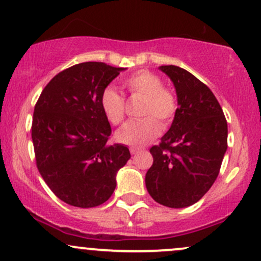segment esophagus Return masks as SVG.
<instances>
[{
  "instance_id": "1",
  "label": "esophagus",
  "mask_w": 261,
  "mask_h": 261,
  "mask_svg": "<svg viewBox=\"0 0 261 261\" xmlns=\"http://www.w3.org/2000/svg\"><path fill=\"white\" fill-rule=\"evenodd\" d=\"M139 148H136V147H131L130 148V152H131V154H136L137 152H139Z\"/></svg>"
}]
</instances>
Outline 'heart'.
<instances>
[{
    "label": "heart",
    "instance_id": "b5f03b06",
    "mask_svg": "<svg viewBox=\"0 0 261 261\" xmlns=\"http://www.w3.org/2000/svg\"><path fill=\"white\" fill-rule=\"evenodd\" d=\"M131 95L142 96L140 115L145 119L130 121L115 134L120 144L133 147H141L159 136L161 126H167L172 121L177 110L176 96L170 89L162 87V80L157 74L148 70H140L131 74L122 82ZM100 107L108 121L113 125L121 124L125 117V100L114 88L104 89L100 96Z\"/></svg>",
    "mask_w": 261,
    "mask_h": 261
}]
</instances>
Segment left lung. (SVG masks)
Returning a JSON list of instances; mask_svg holds the SVG:
<instances>
[{
	"label": "left lung",
	"instance_id": "left-lung-1",
	"mask_svg": "<svg viewBox=\"0 0 261 261\" xmlns=\"http://www.w3.org/2000/svg\"><path fill=\"white\" fill-rule=\"evenodd\" d=\"M159 69L172 80L178 108L161 144L150 148L146 188L160 204L190 207L218 177L228 147L227 120L211 89L193 74L176 65Z\"/></svg>",
	"mask_w": 261,
	"mask_h": 261
}]
</instances>
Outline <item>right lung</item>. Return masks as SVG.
I'll return each mask as SVG.
<instances>
[{
	"label": "right lung",
	"instance_id": "add662e5",
	"mask_svg": "<svg viewBox=\"0 0 261 261\" xmlns=\"http://www.w3.org/2000/svg\"><path fill=\"white\" fill-rule=\"evenodd\" d=\"M122 70L101 62L73 65L48 83L34 107L37 167L67 204L91 208L107 202L117 171L131 157L126 146L107 144L111 127L100 107L101 93Z\"/></svg>",
	"mask_w": 261,
	"mask_h": 261
}]
</instances>
